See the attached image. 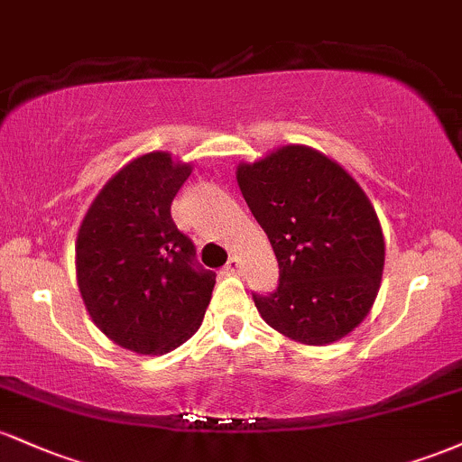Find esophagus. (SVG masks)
<instances>
[{
	"mask_svg": "<svg viewBox=\"0 0 462 462\" xmlns=\"http://www.w3.org/2000/svg\"><path fill=\"white\" fill-rule=\"evenodd\" d=\"M238 267H241V264H238V258H236V256H232L230 261L226 263L224 273H236V272H238Z\"/></svg>",
	"mask_w": 462,
	"mask_h": 462,
	"instance_id": "esophagus-1",
	"label": "esophagus"
}]
</instances>
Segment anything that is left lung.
Wrapping results in <instances>:
<instances>
[{
    "label": "left lung",
    "mask_w": 462,
    "mask_h": 462,
    "mask_svg": "<svg viewBox=\"0 0 462 462\" xmlns=\"http://www.w3.org/2000/svg\"><path fill=\"white\" fill-rule=\"evenodd\" d=\"M236 180L280 267L272 293H252L263 319L306 346L352 332L367 317L384 267L383 227L356 180L301 145L241 164Z\"/></svg>",
    "instance_id": "left-lung-1"
}]
</instances>
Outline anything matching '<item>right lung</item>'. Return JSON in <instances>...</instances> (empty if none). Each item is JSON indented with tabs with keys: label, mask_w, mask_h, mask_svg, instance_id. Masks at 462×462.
I'll use <instances>...</instances> for the list:
<instances>
[{
	"label": "right lung",
	"mask_w": 462,
	"mask_h": 462,
	"mask_svg": "<svg viewBox=\"0 0 462 462\" xmlns=\"http://www.w3.org/2000/svg\"><path fill=\"white\" fill-rule=\"evenodd\" d=\"M190 167L152 152L125 164L84 217L78 286L95 326L136 354H167L198 332L215 272L171 219Z\"/></svg>",
	"instance_id": "right-lung-1"
}]
</instances>
